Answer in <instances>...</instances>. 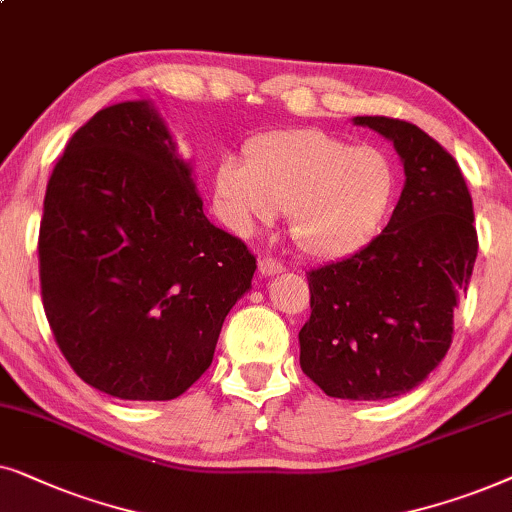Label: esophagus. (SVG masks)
<instances>
[{
	"label": "esophagus",
	"mask_w": 512,
	"mask_h": 512,
	"mask_svg": "<svg viewBox=\"0 0 512 512\" xmlns=\"http://www.w3.org/2000/svg\"><path fill=\"white\" fill-rule=\"evenodd\" d=\"M283 271V264L274 260V257H262L260 260V274L262 276H274V274H281Z\"/></svg>",
	"instance_id": "obj_1"
}]
</instances>
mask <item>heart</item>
I'll return each instance as SVG.
<instances>
[{
	"label": "heart",
	"instance_id": "b5f03b06",
	"mask_svg": "<svg viewBox=\"0 0 512 512\" xmlns=\"http://www.w3.org/2000/svg\"><path fill=\"white\" fill-rule=\"evenodd\" d=\"M398 192L400 170L386 149L353 147L318 128L255 135L243 161L222 156L213 173L224 227L250 236L285 210L292 241L313 260H342L370 245Z\"/></svg>",
	"mask_w": 512,
	"mask_h": 512
}]
</instances>
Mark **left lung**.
<instances>
[{"label": "left lung", "mask_w": 512, "mask_h": 512, "mask_svg": "<svg viewBox=\"0 0 512 512\" xmlns=\"http://www.w3.org/2000/svg\"><path fill=\"white\" fill-rule=\"evenodd\" d=\"M353 124L393 142L405 187L370 245L306 274L311 316L299 330V365L330 398L386 400L419 386L449 351L478 231L461 168L440 142L391 117Z\"/></svg>", "instance_id": "obj_1"}]
</instances>
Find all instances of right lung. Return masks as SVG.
Instances as JSON below:
<instances>
[{"instance_id":"obj_1","label":"right lung","mask_w":512,"mask_h":512,"mask_svg":"<svg viewBox=\"0 0 512 512\" xmlns=\"http://www.w3.org/2000/svg\"><path fill=\"white\" fill-rule=\"evenodd\" d=\"M257 262L203 215L156 109L93 114L53 168L39 224L46 318L72 370L121 400H173L213 363Z\"/></svg>"}]
</instances>
